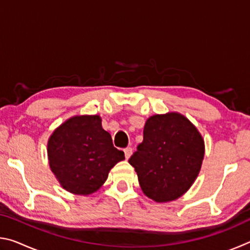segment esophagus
<instances>
[{
  "instance_id": "1",
  "label": "esophagus",
  "mask_w": 250,
  "mask_h": 250,
  "mask_svg": "<svg viewBox=\"0 0 250 250\" xmlns=\"http://www.w3.org/2000/svg\"><path fill=\"white\" fill-rule=\"evenodd\" d=\"M125 151V159H129L130 158V155L132 154V147H130V146H128V147H125V149L124 150Z\"/></svg>"
}]
</instances>
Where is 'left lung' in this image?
I'll return each instance as SVG.
<instances>
[{"instance_id":"1","label":"left lung","mask_w":250,"mask_h":250,"mask_svg":"<svg viewBox=\"0 0 250 250\" xmlns=\"http://www.w3.org/2000/svg\"><path fill=\"white\" fill-rule=\"evenodd\" d=\"M204 141L197 129L176 112L146 120L143 141L131 155L143 193L155 202L176 200L191 188L201 170Z\"/></svg>"}]
</instances>
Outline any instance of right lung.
Segmentation results:
<instances>
[{"mask_svg":"<svg viewBox=\"0 0 250 250\" xmlns=\"http://www.w3.org/2000/svg\"><path fill=\"white\" fill-rule=\"evenodd\" d=\"M50 168L62 188L70 193L88 195L96 192L108 177L124 151L112 145L103 129L99 116L70 118L50 135L48 145Z\"/></svg>","mask_w":250,"mask_h":250,"instance_id":"add662e5","label":"right lung"}]
</instances>
